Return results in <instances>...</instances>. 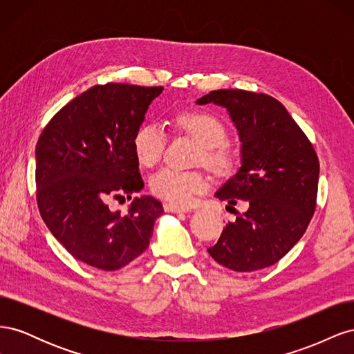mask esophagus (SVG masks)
Wrapping results in <instances>:
<instances>
[{
	"mask_svg": "<svg viewBox=\"0 0 354 354\" xmlns=\"http://www.w3.org/2000/svg\"><path fill=\"white\" fill-rule=\"evenodd\" d=\"M164 209H165L167 212H176V214H180V212H189V211H190L189 208L177 207V205H174V203H164Z\"/></svg>",
	"mask_w": 354,
	"mask_h": 354,
	"instance_id": "esophagus-1",
	"label": "esophagus"
}]
</instances>
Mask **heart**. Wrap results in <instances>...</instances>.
<instances>
[{"label": "heart", "instance_id": "b5f03b06", "mask_svg": "<svg viewBox=\"0 0 354 354\" xmlns=\"http://www.w3.org/2000/svg\"><path fill=\"white\" fill-rule=\"evenodd\" d=\"M177 130L199 142L196 160L217 174H227L236 165V156L224 145L227 130L218 116L207 111H185L176 116ZM133 152L142 167H155L164 155L167 137L162 128L153 122H145L133 136ZM152 194L174 205H189L195 195L207 189L208 181L201 171H181L162 168L149 181Z\"/></svg>", "mask_w": 354, "mask_h": 354}]
</instances>
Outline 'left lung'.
<instances>
[{"instance_id": "obj_1", "label": "left lung", "mask_w": 354, "mask_h": 354, "mask_svg": "<svg viewBox=\"0 0 354 354\" xmlns=\"http://www.w3.org/2000/svg\"><path fill=\"white\" fill-rule=\"evenodd\" d=\"M196 103L223 106L236 125L242 165L216 196L230 205L239 199L248 205L224 226L208 252L234 272L273 266L301 239L315 214L319 181L315 147L272 95L214 90Z\"/></svg>"}]
</instances>
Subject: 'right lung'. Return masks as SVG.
Returning a JSON list of instances; mask_svg holds the SVG:
<instances>
[{
	"label": "right lung",
	"instance_id": "right-lung-1",
	"mask_svg": "<svg viewBox=\"0 0 354 354\" xmlns=\"http://www.w3.org/2000/svg\"><path fill=\"white\" fill-rule=\"evenodd\" d=\"M162 90L94 85L63 106L38 138L41 217L72 257L95 269L113 272L143 254L164 212L152 196L134 198L127 216L108 205L143 189L131 140Z\"/></svg>",
	"mask_w": 354,
	"mask_h": 354
}]
</instances>
